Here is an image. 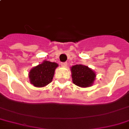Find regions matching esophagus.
<instances>
[{"instance_id": "1", "label": "esophagus", "mask_w": 129, "mask_h": 129, "mask_svg": "<svg viewBox=\"0 0 129 129\" xmlns=\"http://www.w3.org/2000/svg\"><path fill=\"white\" fill-rule=\"evenodd\" d=\"M61 66L62 67H66L67 66V63L66 62H63V63H61Z\"/></svg>"}]
</instances>
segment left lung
Segmentation results:
<instances>
[{
	"instance_id": "1",
	"label": "left lung",
	"mask_w": 129,
	"mask_h": 129,
	"mask_svg": "<svg viewBox=\"0 0 129 129\" xmlns=\"http://www.w3.org/2000/svg\"><path fill=\"white\" fill-rule=\"evenodd\" d=\"M72 82L76 86L86 88L94 83L96 74L92 69L84 65L77 64L70 68Z\"/></svg>"
}]
</instances>
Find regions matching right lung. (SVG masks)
Segmentation results:
<instances>
[{
    "instance_id": "add662e5",
    "label": "right lung",
    "mask_w": 129,
    "mask_h": 129,
    "mask_svg": "<svg viewBox=\"0 0 129 129\" xmlns=\"http://www.w3.org/2000/svg\"><path fill=\"white\" fill-rule=\"evenodd\" d=\"M58 67L57 63L45 60L41 64L32 68L28 73L30 83L36 87H44L51 82L55 70Z\"/></svg>"
}]
</instances>
